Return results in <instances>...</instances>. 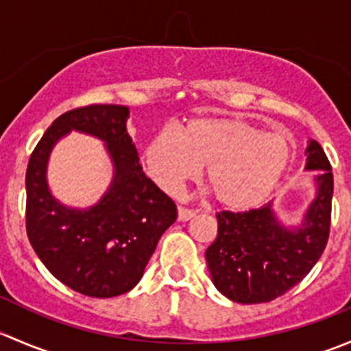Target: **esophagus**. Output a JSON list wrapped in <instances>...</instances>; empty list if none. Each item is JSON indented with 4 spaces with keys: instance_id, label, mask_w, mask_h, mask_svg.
<instances>
[{
    "instance_id": "1",
    "label": "esophagus",
    "mask_w": 351,
    "mask_h": 351,
    "mask_svg": "<svg viewBox=\"0 0 351 351\" xmlns=\"http://www.w3.org/2000/svg\"><path fill=\"white\" fill-rule=\"evenodd\" d=\"M195 214H197V212L192 210V208L182 207V205L178 207V219H180V221H190L192 217H195Z\"/></svg>"
}]
</instances>
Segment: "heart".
Wrapping results in <instances>:
<instances>
[{
	"label": "heart",
	"instance_id": "obj_1",
	"mask_svg": "<svg viewBox=\"0 0 351 351\" xmlns=\"http://www.w3.org/2000/svg\"><path fill=\"white\" fill-rule=\"evenodd\" d=\"M151 178L178 193L205 169L215 202L226 210L256 208L274 193L292 161V144L239 117H197L180 130L162 129L144 153Z\"/></svg>",
	"mask_w": 351,
	"mask_h": 351
}]
</instances>
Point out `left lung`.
<instances>
[{
  "instance_id": "obj_1",
  "label": "left lung",
  "mask_w": 351,
  "mask_h": 351,
  "mask_svg": "<svg viewBox=\"0 0 351 351\" xmlns=\"http://www.w3.org/2000/svg\"><path fill=\"white\" fill-rule=\"evenodd\" d=\"M306 169H319L317 192L299 228L278 222L271 202L246 212L222 210L217 238L205 251L214 285L239 304L270 302L299 284L323 254L331 224L332 173L319 143L306 149Z\"/></svg>"
}]
</instances>
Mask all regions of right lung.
I'll use <instances>...</instances> for the list:
<instances>
[{"mask_svg": "<svg viewBox=\"0 0 351 351\" xmlns=\"http://www.w3.org/2000/svg\"><path fill=\"white\" fill-rule=\"evenodd\" d=\"M127 117L123 105H88L62 113L35 146L25 176L32 247L58 280L98 299L134 289L162 232L176 221L175 202L144 175L127 134ZM69 130L104 140L116 169L109 192L86 211L59 204L45 180L48 154Z\"/></svg>", "mask_w": 351, "mask_h": 351, "instance_id": "1", "label": "right lung"}]
</instances>
